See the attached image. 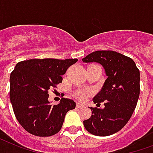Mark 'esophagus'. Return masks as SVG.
Listing matches in <instances>:
<instances>
[{
    "label": "esophagus",
    "instance_id": "esophagus-1",
    "mask_svg": "<svg viewBox=\"0 0 153 153\" xmlns=\"http://www.w3.org/2000/svg\"><path fill=\"white\" fill-rule=\"evenodd\" d=\"M84 105H82V104H81V103H79V102H76V107L77 108H81V107H83Z\"/></svg>",
    "mask_w": 153,
    "mask_h": 153
}]
</instances>
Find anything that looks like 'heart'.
Segmentation results:
<instances>
[{
    "mask_svg": "<svg viewBox=\"0 0 153 153\" xmlns=\"http://www.w3.org/2000/svg\"><path fill=\"white\" fill-rule=\"evenodd\" d=\"M92 90L90 89H78L74 92V97L80 101H85L87 97L92 94Z\"/></svg>",
    "mask_w": 153,
    "mask_h": 153,
    "instance_id": "1",
    "label": "heart"
}]
</instances>
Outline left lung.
<instances>
[{
	"instance_id": "obj_1",
	"label": "left lung",
	"mask_w": 153,
	"mask_h": 153,
	"mask_svg": "<svg viewBox=\"0 0 153 153\" xmlns=\"http://www.w3.org/2000/svg\"><path fill=\"white\" fill-rule=\"evenodd\" d=\"M97 62L105 68L107 79L94 97L97 107H90L92 115L84 121L92 135L107 136L127 124L135 111L140 96V70L131 58L114 51H96L82 59ZM104 107L99 108L100 103Z\"/></svg>"
}]
</instances>
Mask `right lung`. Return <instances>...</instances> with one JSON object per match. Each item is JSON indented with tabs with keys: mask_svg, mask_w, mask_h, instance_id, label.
Listing matches in <instances>:
<instances>
[{
	"mask_svg": "<svg viewBox=\"0 0 153 153\" xmlns=\"http://www.w3.org/2000/svg\"><path fill=\"white\" fill-rule=\"evenodd\" d=\"M77 59H31L18 62L10 74V97L21 126L32 135L47 137L61 129L75 102L63 97L58 105L48 102L49 90L63 81L62 76Z\"/></svg>",
	"mask_w": 153,
	"mask_h": 153,
	"instance_id": "right-lung-1",
	"label": "right lung"
}]
</instances>
